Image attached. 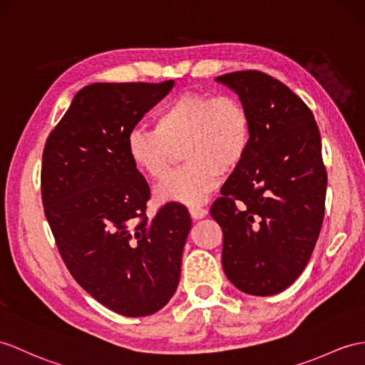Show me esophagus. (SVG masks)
<instances>
[{"instance_id":"1","label":"esophagus","mask_w":365,"mask_h":365,"mask_svg":"<svg viewBox=\"0 0 365 365\" xmlns=\"http://www.w3.org/2000/svg\"><path fill=\"white\" fill-rule=\"evenodd\" d=\"M189 212H190V217L193 220H201V218L207 215V209L202 207V206H193V207L189 209Z\"/></svg>"}]
</instances>
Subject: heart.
Segmentation results:
<instances>
[{
  "label": "heart",
  "mask_w": 365,
  "mask_h": 365,
  "mask_svg": "<svg viewBox=\"0 0 365 365\" xmlns=\"http://www.w3.org/2000/svg\"><path fill=\"white\" fill-rule=\"evenodd\" d=\"M251 139V114L238 97L187 91L159 110L155 128H131L125 145L131 164L153 181L168 175L175 150L182 147L187 164L158 185L156 198L193 207L217 187L221 175L242 165Z\"/></svg>",
  "instance_id": "heart-1"
}]
</instances>
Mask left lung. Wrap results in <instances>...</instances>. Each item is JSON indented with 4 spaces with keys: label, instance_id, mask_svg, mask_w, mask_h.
Returning <instances> with one entry per match:
<instances>
[{
    "label": "left lung",
    "instance_id": "8db88e82",
    "mask_svg": "<svg viewBox=\"0 0 365 365\" xmlns=\"http://www.w3.org/2000/svg\"><path fill=\"white\" fill-rule=\"evenodd\" d=\"M250 110L251 147L210 215L223 230L221 263L232 285L272 296L305 269L321 232L327 170L321 133L307 103L260 71L215 78Z\"/></svg>",
    "mask_w": 365,
    "mask_h": 365
}]
</instances>
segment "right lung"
<instances>
[{
	"label": "right lung",
	"instance_id": "obj_1",
	"mask_svg": "<svg viewBox=\"0 0 365 365\" xmlns=\"http://www.w3.org/2000/svg\"><path fill=\"white\" fill-rule=\"evenodd\" d=\"M173 85H88L43 150L41 200L61 259L88 294L127 317L153 314L172 299L192 227L178 202L148 220L150 187L125 145Z\"/></svg>",
	"mask_w": 365,
	"mask_h": 365
}]
</instances>
